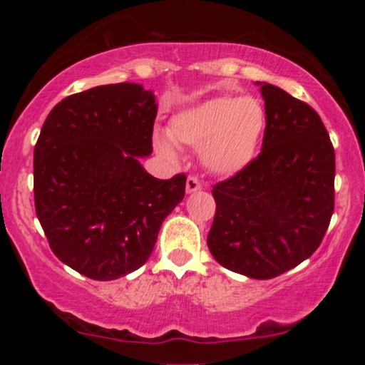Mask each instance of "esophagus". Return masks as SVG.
<instances>
[{"instance_id": "1", "label": "esophagus", "mask_w": 365, "mask_h": 365, "mask_svg": "<svg viewBox=\"0 0 365 365\" xmlns=\"http://www.w3.org/2000/svg\"><path fill=\"white\" fill-rule=\"evenodd\" d=\"M201 187H202V186H201V182H199L197 178H194V176H189V178H187V181H186V192H187V194L196 192V191H199V189H201Z\"/></svg>"}]
</instances>
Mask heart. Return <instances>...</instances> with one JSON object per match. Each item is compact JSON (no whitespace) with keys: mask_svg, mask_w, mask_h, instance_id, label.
<instances>
[{"mask_svg":"<svg viewBox=\"0 0 365 365\" xmlns=\"http://www.w3.org/2000/svg\"><path fill=\"white\" fill-rule=\"evenodd\" d=\"M267 116L254 96H216L174 114L169 136L156 134L154 146L168 159H178L176 145L199 148L209 173L234 176L256 158Z\"/></svg>","mask_w":365,"mask_h":365,"instance_id":"heart-1","label":"heart"}]
</instances>
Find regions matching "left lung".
I'll return each mask as SVG.
<instances>
[{"label": "left lung", "mask_w": 365, "mask_h": 365, "mask_svg": "<svg viewBox=\"0 0 365 365\" xmlns=\"http://www.w3.org/2000/svg\"><path fill=\"white\" fill-rule=\"evenodd\" d=\"M257 86L267 116L261 154L214 186L207 246L229 271L272 279L321 244L334 212L336 154L309 104L274 84Z\"/></svg>", "instance_id": "1"}]
</instances>
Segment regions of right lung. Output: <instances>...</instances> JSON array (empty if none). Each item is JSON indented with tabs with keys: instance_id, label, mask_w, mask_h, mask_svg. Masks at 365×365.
<instances>
[{
	"instance_id": "1",
	"label": "right lung",
	"mask_w": 365,
	"mask_h": 365,
	"mask_svg": "<svg viewBox=\"0 0 365 365\" xmlns=\"http://www.w3.org/2000/svg\"><path fill=\"white\" fill-rule=\"evenodd\" d=\"M156 96L118 83L71 94L51 109L34 146V207L59 261L94 281L128 276L151 256L186 176L156 179Z\"/></svg>"
}]
</instances>
